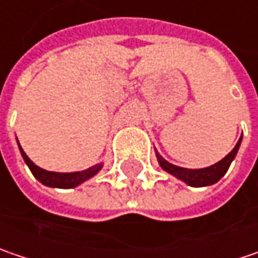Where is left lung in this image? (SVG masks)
Here are the masks:
<instances>
[{"mask_svg": "<svg viewBox=\"0 0 258 258\" xmlns=\"http://www.w3.org/2000/svg\"><path fill=\"white\" fill-rule=\"evenodd\" d=\"M241 139L238 140V143L235 144L232 152H229L220 162L212 165V166H209V168H205V169H187V168H181V166L172 165L168 160L163 159L159 153H156V156H158V160H159V165L162 166V169H165L166 172H169V174H172L176 178H179L181 181H184L185 184H188L191 187H205V185H212V184L218 182L220 178L226 174L231 162L234 160L235 155H236V152L239 149Z\"/></svg>", "mask_w": 258, "mask_h": 258, "instance_id": "left-lung-1", "label": "left lung"}]
</instances>
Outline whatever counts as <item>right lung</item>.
Listing matches in <instances>:
<instances>
[{
  "mask_svg": "<svg viewBox=\"0 0 258 258\" xmlns=\"http://www.w3.org/2000/svg\"><path fill=\"white\" fill-rule=\"evenodd\" d=\"M22 156H23L24 162L27 163V166L30 168L32 174L35 175V178H38L39 181L48 187H56V188H73L79 184H82L83 181L89 179L90 176L98 174L99 169L102 168V165H96L92 166L86 171H80V172H69V174H61V172H49L45 171L42 168L36 166L32 160L27 158V155L23 152V149L20 147Z\"/></svg>",
  "mask_w": 258,
  "mask_h": 258,
  "instance_id": "obj_1",
  "label": "right lung"
}]
</instances>
